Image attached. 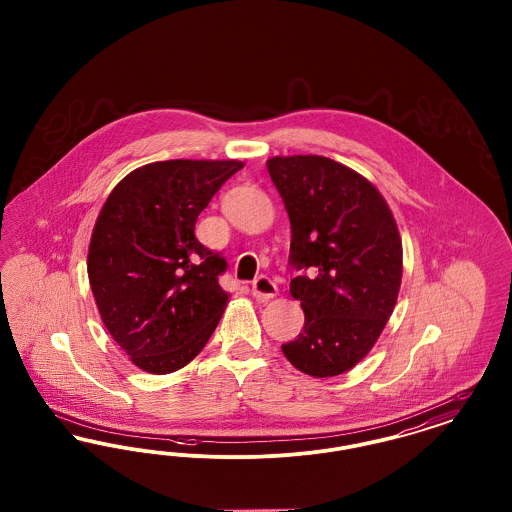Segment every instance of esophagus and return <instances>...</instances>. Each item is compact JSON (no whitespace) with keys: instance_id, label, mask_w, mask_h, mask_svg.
I'll return each mask as SVG.
<instances>
[{"instance_id":"34e87169","label":"esophagus","mask_w":512,"mask_h":512,"mask_svg":"<svg viewBox=\"0 0 512 512\" xmlns=\"http://www.w3.org/2000/svg\"><path fill=\"white\" fill-rule=\"evenodd\" d=\"M251 293H253V297H255L257 301L267 303L272 297H276L278 288H276V284H274L268 276H259V278L253 282V286H251Z\"/></svg>"}]
</instances>
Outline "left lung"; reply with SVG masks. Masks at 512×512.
Wrapping results in <instances>:
<instances>
[{
    "label": "left lung",
    "instance_id": "1",
    "mask_svg": "<svg viewBox=\"0 0 512 512\" xmlns=\"http://www.w3.org/2000/svg\"><path fill=\"white\" fill-rule=\"evenodd\" d=\"M268 174L292 224L290 263L305 326L282 345L286 359L313 378L359 365L386 328L403 276V245L378 188L320 155L270 157Z\"/></svg>",
    "mask_w": 512,
    "mask_h": 512
}]
</instances>
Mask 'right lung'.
<instances>
[{
  "instance_id": "1",
  "label": "right lung",
  "mask_w": 512,
  "mask_h": 512,
  "mask_svg": "<svg viewBox=\"0 0 512 512\" xmlns=\"http://www.w3.org/2000/svg\"><path fill=\"white\" fill-rule=\"evenodd\" d=\"M244 167L226 159H172L126 174L99 211L88 278L99 317L130 361L169 374L199 355L230 293L226 261L199 244V213Z\"/></svg>"
}]
</instances>
